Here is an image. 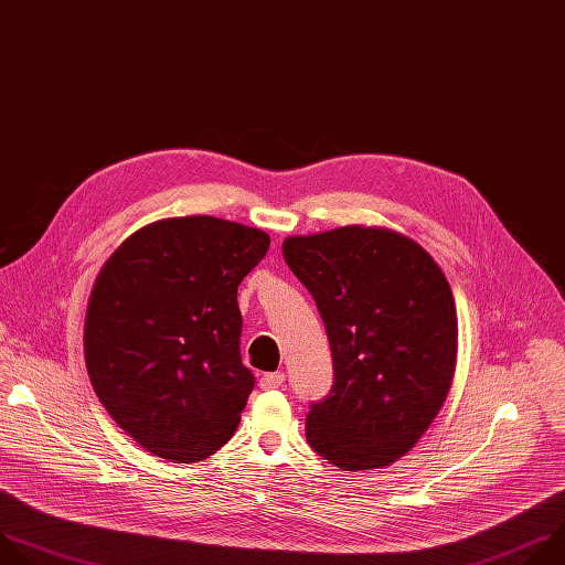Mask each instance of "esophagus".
Instances as JSON below:
<instances>
[{
  "mask_svg": "<svg viewBox=\"0 0 565 565\" xmlns=\"http://www.w3.org/2000/svg\"><path fill=\"white\" fill-rule=\"evenodd\" d=\"M285 383V374L282 372H271V374H265L260 379V390H278L280 385Z\"/></svg>",
  "mask_w": 565,
  "mask_h": 565,
  "instance_id": "34e87169",
  "label": "esophagus"
}]
</instances>
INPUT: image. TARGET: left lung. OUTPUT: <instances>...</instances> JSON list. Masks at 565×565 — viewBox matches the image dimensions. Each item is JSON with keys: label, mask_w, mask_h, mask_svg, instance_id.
Wrapping results in <instances>:
<instances>
[{"label": "left lung", "mask_w": 565, "mask_h": 565, "mask_svg": "<svg viewBox=\"0 0 565 565\" xmlns=\"http://www.w3.org/2000/svg\"><path fill=\"white\" fill-rule=\"evenodd\" d=\"M331 348L333 385L305 434L331 466L394 463L438 414L457 367V307L434 258L390 230L341 227L282 243Z\"/></svg>", "instance_id": "1"}]
</instances>
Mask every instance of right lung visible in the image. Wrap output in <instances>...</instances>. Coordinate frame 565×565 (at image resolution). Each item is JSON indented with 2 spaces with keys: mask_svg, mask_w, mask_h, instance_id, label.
<instances>
[{
  "mask_svg": "<svg viewBox=\"0 0 565 565\" xmlns=\"http://www.w3.org/2000/svg\"><path fill=\"white\" fill-rule=\"evenodd\" d=\"M269 236L211 215L136 232L90 291L84 356L93 390L129 436L195 463L227 443L256 385L243 365L238 285Z\"/></svg>",
  "mask_w": 565,
  "mask_h": 565,
  "instance_id": "1",
  "label": "right lung"
}]
</instances>
